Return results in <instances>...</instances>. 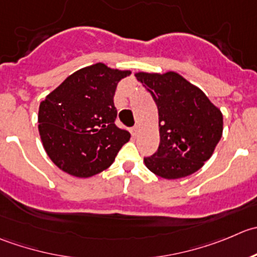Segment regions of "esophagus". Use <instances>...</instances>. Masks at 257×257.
<instances>
[{"instance_id":"34e87169","label":"esophagus","mask_w":257,"mask_h":257,"mask_svg":"<svg viewBox=\"0 0 257 257\" xmlns=\"http://www.w3.org/2000/svg\"><path fill=\"white\" fill-rule=\"evenodd\" d=\"M131 134H132V136H136V135L139 134V125H135L134 127L131 128Z\"/></svg>"}]
</instances>
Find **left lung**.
Here are the masks:
<instances>
[{"instance_id": "8db88e82", "label": "left lung", "mask_w": 257, "mask_h": 257, "mask_svg": "<svg viewBox=\"0 0 257 257\" xmlns=\"http://www.w3.org/2000/svg\"><path fill=\"white\" fill-rule=\"evenodd\" d=\"M159 110L160 145L144 157L164 179L189 176L204 166L222 136V113L200 88L176 72L136 73Z\"/></svg>"}]
</instances>
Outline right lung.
<instances>
[{
	"label": "right lung",
	"mask_w": 257,
	"mask_h": 257,
	"mask_svg": "<svg viewBox=\"0 0 257 257\" xmlns=\"http://www.w3.org/2000/svg\"><path fill=\"white\" fill-rule=\"evenodd\" d=\"M130 71L88 66L68 76L40 105L39 131L50 159L67 174L90 177L107 169L131 135L115 123L117 83Z\"/></svg>",
	"instance_id": "1"
}]
</instances>
